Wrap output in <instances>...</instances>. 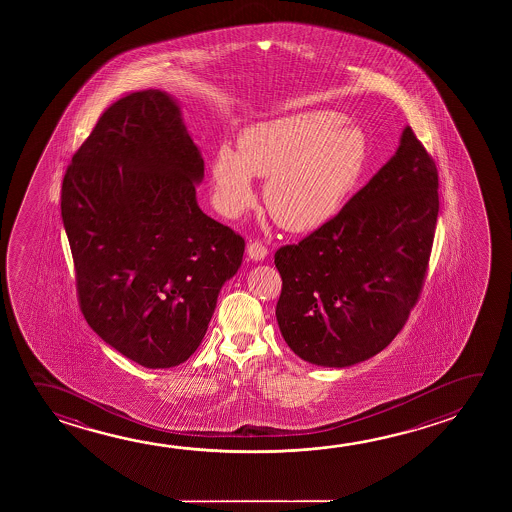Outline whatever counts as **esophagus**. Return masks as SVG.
I'll return each instance as SVG.
<instances>
[{"instance_id": "obj_1", "label": "esophagus", "mask_w": 512, "mask_h": 512, "mask_svg": "<svg viewBox=\"0 0 512 512\" xmlns=\"http://www.w3.org/2000/svg\"><path fill=\"white\" fill-rule=\"evenodd\" d=\"M246 252L250 255V259L262 260L266 255H268V248H266L264 244L260 243V241H250V243H248V248H246Z\"/></svg>"}]
</instances>
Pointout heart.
Masks as SVG:
<instances>
[{
    "label": "heart",
    "instance_id": "1",
    "mask_svg": "<svg viewBox=\"0 0 512 512\" xmlns=\"http://www.w3.org/2000/svg\"><path fill=\"white\" fill-rule=\"evenodd\" d=\"M368 139L330 110L302 112L246 128L237 151L221 146L212 160L216 200L237 216L255 200L252 175L269 178L264 202L289 230H309L334 218L361 182Z\"/></svg>",
    "mask_w": 512,
    "mask_h": 512
}]
</instances>
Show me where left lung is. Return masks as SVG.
<instances>
[{"instance_id": "1", "label": "left lung", "mask_w": 512, "mask_h": 512, "mask_svg": "<svg viewBox=\"0 0 512 512\" xmlns=\"http://www.w3.org/2000/svg\"><path fill=\"white\" fill-rule=\"evenodd\" d=\"M437 187L436 162L405 126L396 155L339 214L278 248V327L303 361L346 368L398 336L427 277Z\"/></svg>"}]
</instances>
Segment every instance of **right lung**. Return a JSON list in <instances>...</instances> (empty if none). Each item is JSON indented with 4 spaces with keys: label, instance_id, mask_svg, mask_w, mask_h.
<instances>
[{
    "label": "right lung",
    "instance_id": "add662e5",
    "mask_svg": "<svg viewBox=\"0 0 512 512\" xmlns=\"http://www.w3.org/2000/svg\"><path fill=\"white\" fill-rule=\"evenodd\" d=\"M202 178L176 101L148 89L101 114L62 180L82 314L144 368H173L196 352L243 262V237L196 203Z\"/></svg>",
    "mask_w": 512,
    "mask_h": 512
}]
</instances>
